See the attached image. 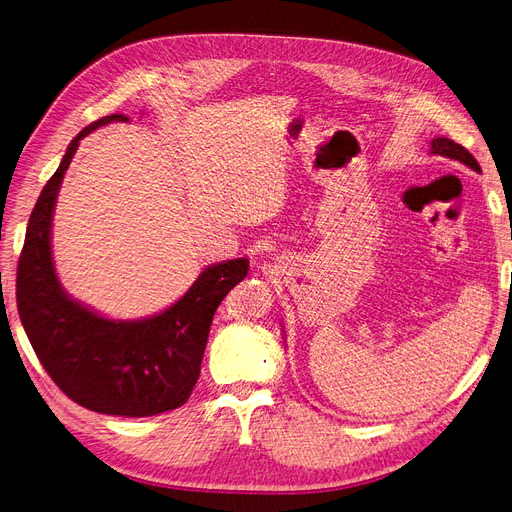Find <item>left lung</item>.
<instances>
[{
  "mask_svg": "<svg viewBox=\"0 0 512 512\" xmlns=\"http://www.w3.org/2000/svg\"><path fill=\"white\" fill-rule=\"evenodd\" d=\"M431 154H437V156H444V158H450V160H458L462 164H467L469 168H473L475 173H481V168L477 164V160L473 158V154H469L465 148H462L460 143L448 139V137H435L431 141Z\"/></svg>",
  "mask_w": 512,
  "mask_h": 512,
  "instance_id": "8db88e82",
  "label": "left lung"
}]
</instances>
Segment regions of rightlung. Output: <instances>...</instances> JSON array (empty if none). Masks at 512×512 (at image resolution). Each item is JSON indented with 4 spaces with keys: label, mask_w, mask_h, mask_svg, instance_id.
Returning <instances> with one entry per match:
<instances>
[{
    "label": "right lung",
    "mask_w": 512,
    "mask_h": 512,
    "mask_svg": "<svg viewBox=\"0 0 512 512\" xmlns=\"http://www.w3.org/2000/svg\"><path fill=\"white\" fill-rule=\"evenodd\" d=\"M125 114L95 120L70 141L31 212L18 260L16 304L24 331L54 383L83 408L116 417H152L179 408L198 383L212 316L248 275L250 260L216 262L166 310L137 321H114L72 300L52 258L56 198L79 141Z\"/></svg>",
    "instance_id": "add662e5"
}]
</instances>
